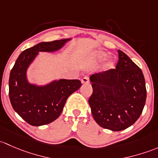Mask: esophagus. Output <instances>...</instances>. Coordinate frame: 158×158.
I'll use <instances>...</instances> for the list:
<instances>
[{
  "label": "esophagus",
  "mask_w": 158,
  "mask_h": 158,
  "mask_svg": "<svg viewBox=\"0 0 158 158\" xmlns=\"http://www.w3.org/2000/svg\"><path fill=\"white\" fill-rule=\"evenodd\" d=\"M81 83L82 84H87V83H89V77H84V78L81 79Z\"/></svg>",
  "instance_id": "esophagus-1"
}]
</instances>
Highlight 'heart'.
<instances>
[{
    "instance_id": "1",
    "label": "heart",
    "mask_w": 158,
    "mask_h": 158,
    "mask_svg": "<svg viewBox=\"0 0 158 158\" xmlns=\"http://www.w3.org/2000/svg\"><path fill=\"white\" fill-rule=\"evenodd\" d=\"M105 56V53L101 52H97L94 53V54L93 55V57H94V59H102V58H103ZM113 66H114V64H113V61H109V62L106 64V67L107 68H113Z\"/></svg>"
}]
</instances>
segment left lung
<instances>
[{
    "mask_svg": "<svg viewBox=\"0 0 158 158\" xmlns=\"http://www.w3.org/2000/svg\"><path fill=\"white\" fill-rule=\"evenodd\" d=\"M115 69L90 76L93 94L89 104L94 120L112 131L124 130L139 118L145 104V80L140 68L118 50Z\"/></svg>",
    "mask_w": 158,
    "mask_h": 158,
    "instance_id": "8db88e82",
    "label": "left lung"
}]
</instances>
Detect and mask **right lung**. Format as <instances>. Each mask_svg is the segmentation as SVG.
I'll use <instances>...</instances> for the list:
<instances>
[{
    "mask_svg": "<svg viewBox=\"0 0 158 158\" xmlns=\"http://www.w3.org/2000/svg\"><path fill=\"white\" fill-rule=\"evenodd\" d=\"M68 40L40 43L19 55L11 69L9 97L14 110L33 126L48 124L58 118L68 97L81 87L79 80L61 79L43 87L29 84L26 72L39 52H54Z\"/></svg>",
    "mask_w": 158,
    "mask_h": 158,
    "instance_id": "1",
    "label": "right lung"
}]
</instances>
